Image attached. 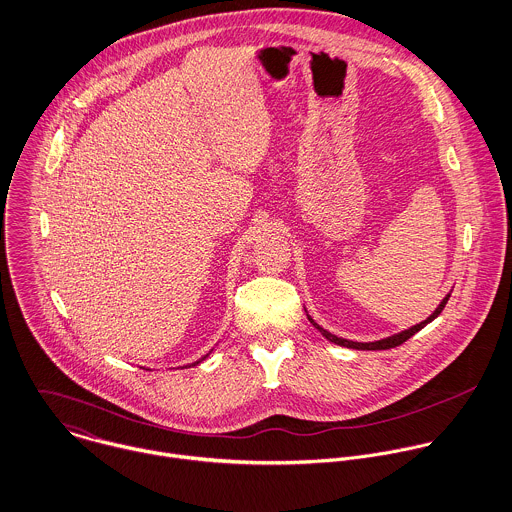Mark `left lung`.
<instances>
[{"instance_id":"obj_1","label":"left lung","mask_w":512,"mask_h":512,"mask_svg":"<svg viewBox=\"0 0 512 512\" xmlns=\"http://www.w3.org/2000/svg\"><path fill=\"white\" fill-rule=\"evenodd\" d=\"M449 297H451V291L441 299V303L437 305V308L425 318V320H421L419 324H413V326H409L406 330H402V332H396V334H392V336H386V338H380V340H374V342H356V340H348V338H340V336H336V334H332V332H328L326 328H322L318 322H314V318L310 316L307 312V308H305V312H307V318L310 320V324L326 338V340H330L332 344H338V346H344V348H352V350H388V348H396V346H400V344H404L408 338H411L415 332H419L423 326H427L431 320H435L439 314H441V310L445 308L447 305V301H449Z\"/></svg>"}]
</instances>
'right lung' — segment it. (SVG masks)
<instances>
[{"label":"right lung","mask_w":512,"mask_h":512,"mask_svg":"<svg viewBox=\"0 0 512 512\" xmlns=\"http://www.w3.org/2000/svg\"><path fill=\"white\" fill-rule=\"evenodd\" d=\"M207 356H209V354H205L204 358H202V360H205V358H207ZM202 360H198V362H194V364H188V366H196V364H200V362H202ZM184 368H186V366H184Z\"/></svg>","instance_id":"right-lung-1"}]
</instances>
